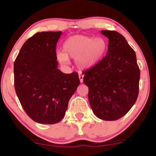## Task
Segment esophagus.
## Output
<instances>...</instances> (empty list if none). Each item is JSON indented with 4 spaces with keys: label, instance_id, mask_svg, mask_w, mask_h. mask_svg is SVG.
Masks as SVG:
<instances>
[{
    "label": "esophagus",
    "instance_id": "34e87169",
    "mask_svg": "<svg viewBox=\"0 0 156 156\" xmlns=\"http://www.w3.org/2000/svg\"><path fill=\"white\" fill-rule=\"evenodd\" d=\"M79 79H80V83H83V75L82 74V73H80V74H79Z\"/></svg>",
    "mask_w": 156,
    "mask_h": 156
}]
</instances>
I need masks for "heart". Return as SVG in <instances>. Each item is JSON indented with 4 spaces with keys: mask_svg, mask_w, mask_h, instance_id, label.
Masks as SVG:
<instances>
[{
    "mask_svg": "<svg viewBox=\"0 0 156 156\" xmlns=\"http://www.w3.org/2000/svg\"><path fill=\"white\" fill-rule=\"evenodd\" d=\"M107 42L102 37L76 35L69 37L63 44V52L57 53L62 63L68 62V58L76 60L81 69H90L99 63L107 51Z\"/></svg>",
    "mask_w": 156,
    "mask_h": 156,
    "instance_id": "obj_1",
    "label": "heart"
}]
</instances>
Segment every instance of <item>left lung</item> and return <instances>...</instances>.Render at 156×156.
Returning a JSON list of instances; mask_svg holds the SVG:
<instances>
[{"instance_id":"1","label":"left lung","mask_w":156,"mask_h":156,"mask_svg":"<svg viewBox=\"0 0 156 156\" xmlns=\"http://www.w3.org/2000/svg\"><path fill=\"white\" fill-rule=\"evenodd\" d=\"M108 39V52L95 66L83 72L89 88V101L96 117L117 120L125 116L136 101L140 70L135 51L122 35L101 31Z\"/></svg>"}]
</instances>
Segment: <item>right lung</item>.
<instances>
[{
  "mask_svg": "<svg viewBox=\"0 0 156 156\" xmlns=\"http://www.w3.org/2000/svg\"><path fill=\"white\" fill-rule=\"evenodd\" d=\"M62 31L39 32L27 39L15 63V89L23 108L34 121L55 124L63 119L80 84L77 73L58 69L56 44Z\"/></svg>",
  "mask_w": 156,
  "mask_h": 156,
  "instance_id": "1",
  "label": "right lung"
}]
</instances>
